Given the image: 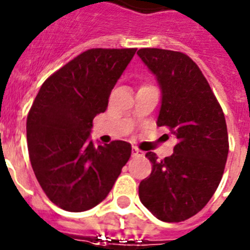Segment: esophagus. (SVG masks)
<instances>
[{"label": "esophagus", "mask_w": 250, "mask_h": 250, "mask_svg": "<svg viewBox=\"0 0 250 250\" xmlns=\"http://www.w3.org/2000/svg\"><path fill=\"white\" fill-rule=\"evenodd\" d=\"M132 156H138V158H140V156H144V151H141L140 149H138V147H132Z\"/></svg>", "instance_id": "1"}]
</instances>
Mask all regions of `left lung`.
Wrapping results in <instances>:
<instances>
[{
    "mask_svg": "<svg viewBox=\"0 0 250 250\" xmlns=\"http://www.w3.org/2000/svg\"><path fill=\"white\" fill-rule=\"evenodd\" d=\"M138 55L160 86L156 124L178 139L173 155L163 160L146 152L152 170L139 185V198L159 220L183 222L202 210L222 180L229 151L227 123L207 79L188 55L163 48H140Z\"/></svg>",
    "mask_w": 250,
    "mask_h": 250,
    "instance_id": "8db88e82",
    "label": "left lung"
}]
</instances>
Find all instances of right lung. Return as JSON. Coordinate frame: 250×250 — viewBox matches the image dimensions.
<instances>
[{
  "label": "right lung",
  "instance_id": "add662e5",
  "mask_svg": "<svg viewBox=\"0 0 250 250\" xmlns=\"http://www.w3.org/2000/svg\"><path fill=\"white\" fill-rule=\"evenodd\" d=\"M135 52L85 51L48 77L28 111L31 165L48 199L63 210L79 213L103 202L131 155L126 141L95 146L90 132Z\"/></svg>",
  "mask_w": 250,
  "mask_h": 250
}]
</instances>
